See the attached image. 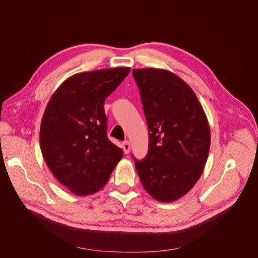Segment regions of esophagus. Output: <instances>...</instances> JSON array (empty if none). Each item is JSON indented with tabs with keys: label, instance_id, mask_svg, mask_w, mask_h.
Wrapping results in <instances>:
<instances>
[{
	"label": "esophagus",
	"instance_id": "obj_1",
	"mask_svg": "<svg viewBox=\"0 0 258 258\" xmlns=\"http://www.w3.org/2000/svg\"><path fill=\"white\" fill-rule=\"evenodd\" d=\"M122 150L124 152V154H128L130 151V143L129 141H124L122 142Z\"/></svg>",
	"mask_w": 258,
	"mask_h": 258
}]
</instances>
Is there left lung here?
<instances>
[{"label":"left lung","instance_id":"obj_1","mask_svg":"<svg viewBox=\"0 0 258 258\" xmlns=\"http://www.w3.org/2000/svg\"><path fill=\"white\" fill-rule=\"evenodd\" d=\"M148 129V152L135 165L145 190L161 202L188 192L202 174L210 127L192 89L162 69L132 70Z\"/></svg>","mask_w":258,"mask_h":258}]
</instances>
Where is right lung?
<instances>
[{"label":"right lung","mask_w":258,"mask_h":258,"mask_svg":"<svg viewBox=\"0 0 258 258\" xmlns=\"http://www.w3.org/2000/svg\"><path fill=\"white\" fill-rule=\"evenodd\" d=\"M129 68L83 72L69 77L53 92L44 112L40 144L58 181L77 196H88L107 183L122 150L107 138L105 99Z\"/></svg>","instance_id":"obj_1"}]
</instances>
